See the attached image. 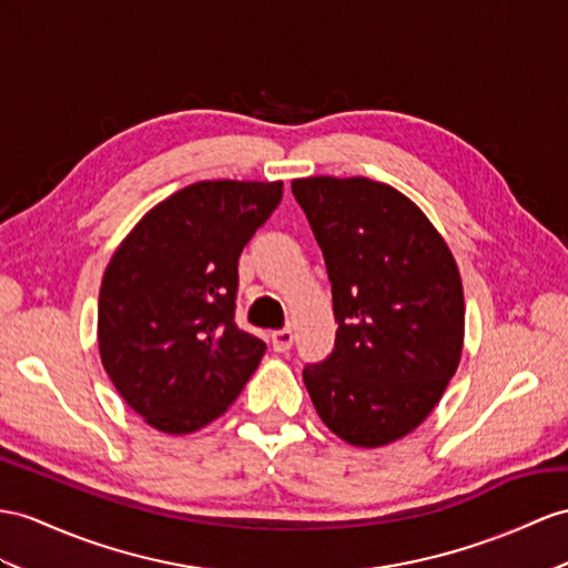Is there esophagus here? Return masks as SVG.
<instances>
[{"instance_id": "34e87169", "label": "esophagus", "mask_w": 568, "mask_h": 568, "mask_svg": "<svg viewBox=\"0 0 568 568\" xmlns=\"http://www.w3.org/2000/svg\"><path fill=\"white\" fill-rule=\"evenodd\" d=\"M292 344H294V332L292 329H276L274 335H272V347H274V352H288L292 349Z\"/></svg>"}]
</instances>
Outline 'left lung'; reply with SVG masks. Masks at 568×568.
<instances>
[{
    "instance_id": "obj_1",
    "label": "left lung",
    "mask_w": 568,
    "mask_h": 568,
    "mask_svg": "<svg viewBox=\"0 0 568 568\" xmlns=\"http://www.w3.org/2000/svg\"><path fill=\"white\" fill-rule=\"evenodd\" d=\"M327 265L335 349L306 366L317 417L356 448L412 434L444 397L465 342L448 243L403 192L368 178H296Z\"/></svg>"
}]
</instances>
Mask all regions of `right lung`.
<instances>
[{"label":"right lung","instance_id":"add662e5","mask_svg":"<svg viewBox=\"0 0 568 568\" xmlns=\"http://www.w3.org/2000/svg\"><path fill=\"white\" fill-rule=\"evenodd\" d=\"M282 180H200L136 221L99 294V352L115 390L156 432L224 414L265 342L233 323L239 257L282 202Z\"/></svg>","mask_w":568,"mask_h":568}]
</instances>
